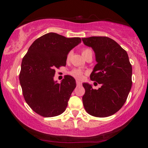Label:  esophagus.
Here are the masks:
<instances>
[{"instance_id":"34e87169","label":"esophagus","mask_w":148,"mask_h":148,"mask_svg":"<svg viewBox=\"0 0 148 148\" xmlns=\"http://www.w3.org/2000/svg\"><path fill=\"white\" fill-rule=\"evenodd\" d=\"M76 85H77L78 86H81V85H82V83L81 82V81H79V80H76Z\"/></svg>"}]
</instances>
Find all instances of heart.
Segmentation results:
<instances>
[{"label": "heart", "instance_id": "1", "mask_svg": "<svg viewBox=\"0 0 148 148\" xmlns=\"http://www.w3.org/2000/svg\"><path fill=\"white\" fill-rule=\"evenodd\" d=\"M90 49H84V50L82 51V55H84V54L86 53H87L88 51H90ZM71 56V53H69L68 54V58L70 57ZM71 75L74 76V77L76 78V79H81L83 76V72L81 70V69H74V70H72V72H71Z\"/></svg>", "mask_w": 148, "mask_h": 148}]
</instances>
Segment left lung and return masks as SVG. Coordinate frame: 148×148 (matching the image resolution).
<instances>
[{"instance_id":"1","label":"left lung","mask_w":148,"mask_h":148,"mask_svg":"<svg viewBox=\"0 0 148 148\" xmlns=\"http://www.w3.org/2000/svg\"><path fill=\"white\" fill-rule=\"evenodd\" d=\"M82 40L95 54L97 64L90 79L101 85L96 90L88 83L83 84L84 108L92 116H110L123 107L132 88V67L128 54L109 37H84Z\"/></svg>"}]
</instances>
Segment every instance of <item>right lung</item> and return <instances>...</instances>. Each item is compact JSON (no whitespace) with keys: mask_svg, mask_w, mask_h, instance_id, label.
I'll list each match as a JSON object with an SVG mask.
<instances>
[{"mask_svg":"<svg viewBox=\"0 0 148 148\" xmlns=\"http://www.w3.org/2000/svg\"><path fill=\"white\" fill-rule=\"evenodd\" d=\"M81 42L80 37L49 33L29 47L22 60L19 81L25 101L37 114L50 118L65 111L76 81L67 75L58 84L53 80L55 69L66 65L69 51Z\"/></svg>","mask_w":148,"mask_h":148,"instance_id":"obj_1","label":"right lung"}]
</instances>
